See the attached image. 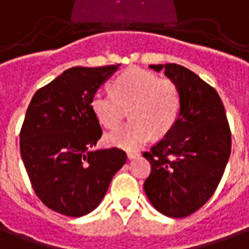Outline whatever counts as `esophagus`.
I'll list each match as a JSON object with an SVG mask.
<instances>
[{"label":"esophagus","instance_id":"esophagus-1","mask_svg":"<svg viewBox=\"0 0 249 249\" xmlns=\"http://www.w3.org/2000/svg\"><path fill=\"white\" fill-rule=\"evenodd\" d=\"M138 155H139V154H138L137 151H127V157H128V159H135Z\"/></svg>","mask_w":249,"mask_h":249}]
</instances>
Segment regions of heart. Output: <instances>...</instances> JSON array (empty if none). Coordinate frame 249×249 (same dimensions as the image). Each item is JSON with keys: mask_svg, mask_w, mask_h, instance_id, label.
<instances>
[{"mask_svg": "<svg viewBox=\"0 0 249 249\" xmlns=\"http://www.w3.org/2000/svg\"><path fill=\"white\" fill-rule=\"evenodd\" d=\"M130 107V121L107 134L106 142L124 150H135L151 138L163 137L175 126L182 97L178 85L170 78L141 67H131L112 81V92L98 90L91 98V110L99 123L114 128Z\"/></svg>", "mask_w": 249, "mask_h": 249, "instance_id": "heart-1", "label": "heart"}]
</instances>
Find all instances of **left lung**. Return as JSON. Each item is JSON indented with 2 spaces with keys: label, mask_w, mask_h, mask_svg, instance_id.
Segmentation results:
<instances>
[{
  "label": "left lung",
  "mask_w": 249,
  "mask_h": 249,
  "mask_svg": "<svg viewBox=\"0 0 249 249\" xmlns=\"http://www.w3.org/2000/svg\"><path fill=\"white\" fill-rule=\"evenodd\" d=\"M177 83L182 110L175 126L143 152L151 164L144 192L158 211L186 217L216 191L231 155V130L217 91L187 67L150 65Z\"/></svg>",
  "instance_id": "left-lung-1"
}]
</instances>
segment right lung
Returning a JSON list of instances; mask_svg holds the SVG:
<instances>
[{
  "label": "right lung",
  "instance_id": "add662e5",
  "mask_svg": "<svg viewBox=\"0 0 249 249\" xmlns=\"http://www.w3.org/2000/svg\"><path fill=\"white\" fill-rule=\"evenodd\" d=\"M121 65L67 69L38 89L19 132L21 158L36 195L66 216H83L102 201L126 163L118 147L92 150L102 137L91 98Z\"/></svg>",
  "mask_w": 249,
  "mask_h": 249
}]
</instances>
